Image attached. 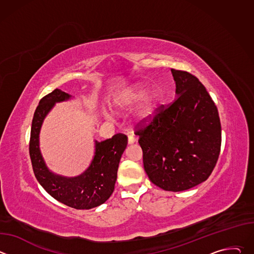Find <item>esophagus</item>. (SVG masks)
Listing matches in <instances>:
<instances>
[{
    "label": "esophagus",
    "mask_w": 254,
    "mask_h": 254,
    "mask_svg": "<svg viewBox=\"0 0 254 254\" xmlns=\"http://www.w3.org/2000/svg\"><path fill=\"white\" fill-rule=\"evenodd\" d=\"M136 141V137L133 134H128V143L131 144Z\"/></svg>",
    "instance_id": "esophagus-1"
}]
</instances>
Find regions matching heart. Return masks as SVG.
<instances>
[{"label": "heart", "instance_id": "1", "mask_svg": "<svg viewBox=\"0 0 254 254\" xmlns=\"http://www.w3.org/2000/svg\"><path fill=\"white\" fill-rule=\"evenodd\" d=\"M143 96V90H133L130 93H128L126 98L124 99V104L125 105H132L134 103H136L137 101H139L141 99V97ZM154 96L152 94L146 95L144 98L141 101V104L139 106V114L143 117L149 116L154 108Z\"/></svg>", "mask_w": 254, "mask_h": 254}]
</instances>
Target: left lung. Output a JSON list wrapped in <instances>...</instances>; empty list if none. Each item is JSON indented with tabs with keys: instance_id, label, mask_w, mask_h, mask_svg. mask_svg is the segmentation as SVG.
<instances>
[{
	"instance_id": "obj_1",
	"label": "left lung",
	"mask_w": 254,
	"mask_h": 254,
	"mask_svg": "<svg viewBox=\"0 0 254 254\" xmlns=\"http://www.w3.org/2000/svg\"><path fill=\"white\" fill-rule=\"evenodd\" d=\"M171 71L178 96L139 121L134 133L151 182L180 192L203 183L213 172L221 149V124L199 79L188 71Z\"/></svg>"
}]
</instances>
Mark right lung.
<instances>
[{"instance_id":"obj_1","label":"right lung","mask_w":254,"mask_h":254,"mask_svg":"<svg viewBox=\"0 0 254 254\" xmlns=\"http://www.w3.org/2000/svg\"><path fill=\"white\" fill-rule=\"evenodd\" d=\"M69 97V94L56 88L41 98L32 121L29 154L35 177L48 194L71 208L87 210L103 204L112 196L127 136L116 133L112 138L95 141V154L91 165L78 177L64 178L49 172L39 150L40 127L54 103Z\"/></svg>"}]
</instances>
